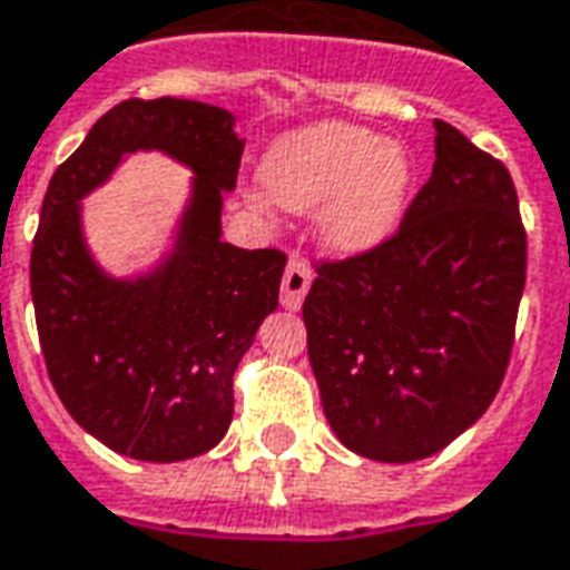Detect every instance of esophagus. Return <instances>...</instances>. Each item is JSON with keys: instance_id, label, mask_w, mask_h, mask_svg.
<instances>
[{"instance_id": "34e87169", "label": "esophagus", "mask_w": 570, "mask_h": 570, "mask_svg": "<svg viewBox=\"0 0 570 570\" xmlns=\"http://www.w3.org/2000/svg\"><path fill=\"white\" fill-rule=\"evenodd\" d=\"M309 282H313V273H309L307 263L301 261V257H292L288 266H285V276H282V294H278L282 307L301 309L309 292Z\"/></svg>"}]
</instances>
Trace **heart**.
<instances>
[{
  "label": "heart",
  "mask_w": 570,
  "mask_h": 570,
  "mask_svg": "<svg viewBox=\"0 0 570 570\" xmlns=\"http://www.w3.org/2000/svg\"><path fill=\"white\" fill-rule=\"evenodd\" d=\"M263 195L288 214L316 212V233L341 254H366L397 233L412 186L410 151L375 129L325 120L292 129L261 160Z\"/></svg>",
  "instance_id": "heart-1"
}]
</instances>
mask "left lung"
Masks as SVG:
<instances>
[{"label":"left lung","instance_id":"obj_1","mask_svg":"<svg viewBox=\"0 0 570 570\" xmlns=\"http://www.w3.org/2000/svg\"><path fill=\"white\" fill-rule=\"evenodd\" d=\"M434 170L394 238L323 263L304 301L328 425L356 456L415 462L472 428L500 391L528 238L512 176L434 120Z\"/></svg>","mask_w":570,"mask_h":570}]
</instances>
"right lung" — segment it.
Segmentation results:
<instances>
[{"label": "right lung", "instance_id": "add662e5", "mask_svg": "<svg viewBox=\"0 0 570 570\" xmlns=\"http://www.w3.org/2000/svg\"><path fill=\"white\" fill-rule=\"evenodd\" d=\"M136 150L193 170L165 257L111 277L81 229V198ZM245 139L235 114L191 98L114 105L55 170L30 254V294L46 368L73 422L114 453L183 462L214 450L233 422V379L278 307L285 254L223 242V198Z\"/></svg>", "mask_w": 570, "mask_h": 570}]
</instances>
